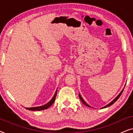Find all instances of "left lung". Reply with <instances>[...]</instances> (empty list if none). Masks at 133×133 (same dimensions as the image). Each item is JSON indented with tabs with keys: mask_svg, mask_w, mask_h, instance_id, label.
<instances>
[{
	"mask_svg": "<svg viewBox=\"0 0 133 133\" xmlns=\"http://www.w3.org/2000/svg\"><path fill=\"white\" fill-rule=\"evenodd\" d=\"M123 90H122V91L121 92H120V93H119V95H118L117 96V97H116V98H115V99H114V100H113V101H112V102H110V103H108V105H106V106H105V107H102V108H107V107H110V106H111V105H112V104H113V103H114V102H116V101H117V100L118 99H119V97H120V96H121V94H122V92H123ZM79 98H80V99H81V101L82 102V103H83V104H84L85 105H86V106H87V107H90V105H88V104H87V103H86V102H85V101H84V100H83V98L82 97V96H81V94H79Z\"/></svg>",
	"mask_w": 133,
	"mask_h": 133,
	"instance_id": "obj_1",
	"label": "left lung"
}]
</instances>
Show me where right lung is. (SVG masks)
Masks as SVG:
<instances>
[{"label":"right lung","mask_w":133,"mask_h":133,"mask_svg":"<svg viewBox=\"0 0 133 133\" xmlns=\"http://www.w3.org/2000/svg\"><path fill=\"white\" fill-rule=\"evenodd\" d=\"M57 90H56L55 94H54V95L53 96V97H52V99L51 100V101L49 102L48 103H47L46 104L43 105V106H41V107H32V108H26V110H31V111H41V110H46V109L48 108L49 107L51 106V105H52V103L54 102V101H55V99H56V95H57Z\"/></svg>","instance_id":"obj_1"}]
</instances>
